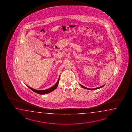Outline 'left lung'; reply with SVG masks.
<instances>
[{
	"label": "left lung",
	"instance_id": "1",
	"mask_svg": "<svg viewBox=\"0 0 132 132\" xmlns=\"http://www.w3.org/2000/svg\"><path fill=\"white\" fill-rule=\"evenodd\" d=\"M80 84V85L81 86L82 88H84V89H87V90H97V89H100V88H101L102 87H103L104 86V85H103V86H101V87H97V88H93V89H90V88H88L87 87H84V86H82V85H81V84Z\"/></svg>",
	"mask_w": 132,
	"mask_h": 132
}]
</instances>
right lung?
Returning <instances> with one entry per match:
<instances>
[{"instance_id": "obj_1", "label": "right lung", "mask_w": 132, "mask_h": 132, "mask_svg": "<svg viewBox=\"0 0 132 132\" xmlns=\"http://www.w3.org/2000/svg\"><path fill=\"white\" fill-rule=\"evenodd\" d=\"M59 78H60V76H59V78L58 79L57 81L56 82V84H55L53 86H52V87H51L50 88H48V89H46L45 90H35V89H34L33 88H31V87H29L28 85H26L28 88H29L31 90H32V91H34V92L37 93L38 94H47L48 93H51V92L53 91L54 90H55L56 89L58 85H59Z\"/></svg>"}]
</instances>
